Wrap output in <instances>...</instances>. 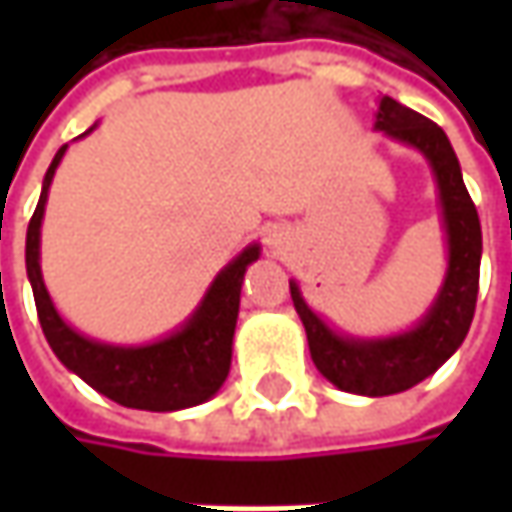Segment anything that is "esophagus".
Here are the masks:
<instances>
[{"label":"esophagus","instance_id":"obj_1","mask_svg":"<svg viewBox=\"0 0 512 512\" xmlns=\"http://www.w3.org/2000/svg\"><path fill=\"white\" fill-rule=\"evenodd\" d=\"M267 242H270V245H276V242H279V239H276V233H273V236H270Z\"/></svg>","mask_w":512,"mask_h":512}]
</instances>
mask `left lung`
<instances>
[{
  "label": "left lung",
  "mask_w": 512,
  "mask_h": 512,
  "mask_svg": "<svg viewBox=\"0 0 512 512\" xmlns=\"http://www.w3.org/2000/svg\"><path fill=\"white\" fill-rule=\"evenodd\" d=\"M373 128L419 150L433 170L447 239V270L442 287L419 325L379 339H359L333 330L307 305L296 279L290 282V296L305 325L313 364L327 382H333L344 393L393 396L433 376L462 347L479 296L482 225L476 205L464 187L456 150L436 122L384 96Z\"/></svg>",
  "instance_id": "left-lung-1"
}]
</instances>
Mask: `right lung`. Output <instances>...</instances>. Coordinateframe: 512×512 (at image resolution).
Instances as JSON below:
<instances>
[{
	"label": "right lung",
	"mask_w": 512,
	"mask_h": 512,
	"mask_svg": "<svg viewBox=\"0 0 512 512\" xmlns=\"http://www.w3.org/2000/svg\"><path fill=\"white\" fill-rule=\"evenodd\" d=\"M90 130H85L82 136H88ZM65 150L68 145L59 148L45 173L42 196L33 210L28 239H25L28 282L33 287L39 325L50 350L70 373H76L82 382H88L93 390H99L102 396H108L122 407L170 413V410H185V407H196L213 399L230 373L233 333H236V319H239V296H242L247 265L259 259L262 247L253 242L230 265L222 267L219 276L207 287L199 307L185 319V325L176 327L165 339L148 344L96 342L59 316L42 279V265H39L48 190Z\"/></svg>",
	"instance_id": "add662e5"
}]
</instances>
